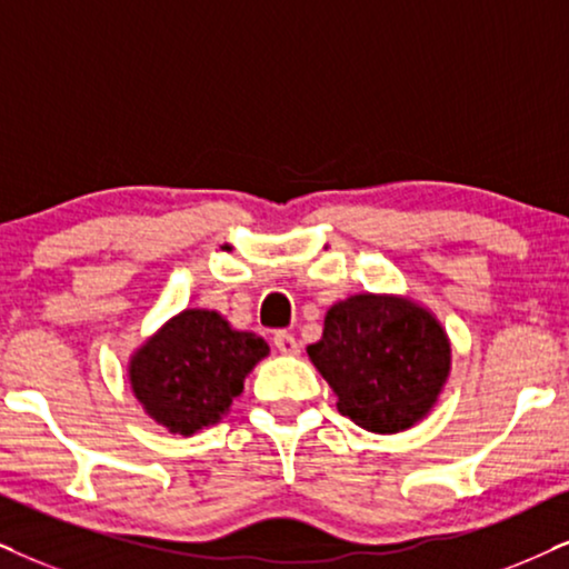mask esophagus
Segmentation results:
<instances>
[{
    "label": "esophagus",
    "mask_w": 569,
    "mask_h": 569,
    "mask_svg": "<svg viewBox=\"0 0 569 569\" xmlns=\"http://www.w3.org/2000/svg\"><path fill=\"white\" fill-rule=\"evenodd\" d=\"M272 343H276L280 355H289V357L299 355V341L291 333H286V330H278V333L272 336Z\"/></svg>",
    "instance_id": "obj_1"
}]
</instances>
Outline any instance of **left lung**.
Here are the masks:
<instances>
[{
	"label": "left lung",
	"mask_w": 569,
	"mask_h": 569,
	"mask_svg": "<svg viewBox=\"0 0 569 569\" xmlns=\"http://www.w3.org/2000/svg\"><path fill=\"white\" fill-rule=\"evenodd\" d=\"M307 355L333 388L338 412L372 433H399L422 420L451 365L449 338L428 309L376 293L330 307Z\"/></svg>",
	"instance_id": "obj_1"
}]
</instances>
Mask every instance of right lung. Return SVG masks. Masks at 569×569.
Instances as JSON below:
<instances>
[{"instance_id":"add662e5","label":"right lung","mask_w":569,"mask_h":569,"mask_svg":"<svg viewBox=\"0 0 569 569\" xmlns=\"http://www.w3.org/2000/svg\"><path fill=\"white\" fill-rule=\"evenodd\" d=\"M268 351L262 336L233 330L212 309H183L136 351L128 376L149 417L191 436L228 412Z\"/></svg>"}]
</instances>
